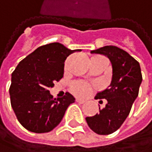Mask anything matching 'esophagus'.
Masks as SVG:
<instances>
[{
  "mask_svg": "<svg viewBox=\"0 0 152 152\" xmlns=\"http://www.w3.org/2000/svg\"><path fill=\"white\" fill-rule=\"evenodd\" d=\"M76 101L77 102V103H79V104H83L85 101L84 100H83V99H76Z\"/></svg>",
  "mask_w": 152,
  "mask_h": 152,
  "instance_id": "34e87169",
  "label": "esophagus"
}]
</instances>
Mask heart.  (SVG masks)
<instances>
[{
	"label": "heart",
	"mask_w": 152,
	"mask_h": 152,
	"mask_svg": "<svg viewBox=\"0 0 152 152\" xmlns=\"http://www.w3.org/2000/svg\"><path fill=\"white\" fill-rule=\"evenodd\" d=\"M96 57H103L100 55H97L94 56L92 58H96ZM71 91L72 92L76 95L77 97H81V98H84L86 96H88L91 91V86L83 81H76L75 83H73L72 86H71Z\"/></svg>",
	"instance_id": "obj_1"
}]
</instances>
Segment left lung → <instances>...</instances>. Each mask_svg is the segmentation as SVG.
I'll return each mask as SVG.
<instances>
[{"mask_svg": "<svg viewBox=\"0 0 152 152\" xmlns=\"http://www.w3.org/2000/svg\"><path fill=\"white\" fill-rule=\"evenodd\" d=\"M106 56L112 64L113 76L108 88L97 93L95 99H106L107 103L99 113L86 117L90 129L99 135L115 132L129 114L138 96L142 77L140 64L126 51L114 46H106L91 52Z\"/></svg>", "mask_w": 152, "mask_h": 152, "instance_id": "8db88e82", "label": "left lung"}]
</instances>
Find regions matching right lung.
Returning a JSON list of instances; mask_svg holds the SVG:
<instances>
[{
  "label": "right lung",
  "instance_id": "right-lung-1",
  "mask_svg": "<svg viewBox=\"0 0 152 152\" xmlns=\"http://www.w3.org/2000/svg\"><path fill=\"white\" fill-rule=\"evenodd\" d=\"M76 50L54 42L38 47L19 62L11 75L10 103L21 125L34 133H46L61 121L75 98L69 92L54 99L48 91L63 77L64 62ZM81 51V49H77Z\"/></svg>",
  "mask_w": 152,
  "mask_h": 152
}]
</instances>
